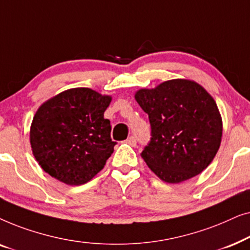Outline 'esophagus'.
I'll return each instance as SVG.
<instances>
[{
	"mask_svg": "<svg viewBox=\"0 0 250 250\" xmlns=\"http://www.w3.org/2000/svg\"><path fill=\"white\" fill-rule=\"evenodd\" d=\"M125 142H126V143H128L129 146H134L136 145V139H135V136H129V138L126 139V141H125Z\"/></svg>",
	"mask_w": 250,
	"mask_h": 250,
	"instance_id": "obj_1",
	"label": "esophagus"
}]
</instances>
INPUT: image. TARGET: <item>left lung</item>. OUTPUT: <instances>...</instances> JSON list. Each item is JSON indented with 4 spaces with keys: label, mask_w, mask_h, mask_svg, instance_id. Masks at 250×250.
<instances>
[{
    "label": "left lung",
    "mask_w": 250,
    "mask_h": 250,
    "mask_svg": "<svg viewBox=\"0 0 250 250\" xmlns=\"http://www.w3.org/2000/svg\"><path fill=\"white\" fill-rule=\"evenodd\" d=\"M135 100L151 126L141 157L160 180L180 183L207 168L220 148L223 124L216 102L201 85L166 81L139 90Z\"/></svg>",
    "instance_id": "obj_1"
}]
</instances>
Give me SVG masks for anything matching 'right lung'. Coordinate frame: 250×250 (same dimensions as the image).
I'll use <instances>...</instances> for the list:
<instances>
[{"mask_svg":"<svg viewBox=\"0 0 250 250\" xmlns=\"http://www.w3.org/2000/svg\"><path fill=\"white\" fill-rule=\"evenodd\" d=\"M110 102V95L76 87L37 109L30 146L44 172L68 186H81L104 168L116 145L110 121L104 117Z\"/></svg>","mask_w":250,"mask_h":250,"instance_id":"right-lung-1","label":"right lung"}]
</instances>
